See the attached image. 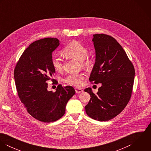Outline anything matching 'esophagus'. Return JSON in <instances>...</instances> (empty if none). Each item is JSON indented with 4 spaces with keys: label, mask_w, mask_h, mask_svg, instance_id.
Segmentation results:
<instances>
[{
    "label": "esophagus",
    "mask_w": 151,
    "mask_h": 151,
    "mask_svg": "<svg viewBox=\"0 0 151 151\" xmlns=\"http://www.w3.org/2000/svg\"><path fill=\"white\" fill-rule=\"evenodd\" d=\"M75 91L76 93H81L82 92H83V90L81 88H75Z\"/></svg>",
    "instance_id": "obj_1"
}]
</instances>
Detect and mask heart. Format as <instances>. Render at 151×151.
Returning <instances> with one entry per match:
<instances>
[{"instance_id": "obj_1", "label": "heart", "mask_w": 151, "mask_h": 151, "mask_svg": "<svg viewBox=\"0 0 151 151\" xmlns=\"http://www.w3.org/2000/svg\"><path fill=\"white\" fill-rule=\"evenodd\" d=\"M63 52L67 56L81 60V63L83 65H88L90 63L89 59L86 56L87 48L78 41H73L67 45L64 48ZM51 63L53 67L57 71H60L63 70V62L59 56H53ZM86 76V74L84 73H70L63 78V81L71 86H81L83 85Z\"/></svg>"}]
</instances>
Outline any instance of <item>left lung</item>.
<instances>
[{
	"label": "left lung",
	"mask_w": 151,
	"mask_h": 151,
	"mask_svg": "<svg viewBox=\"0 0 151 151\" xmlns=\"http://www.w3.org/2000/svg\"><path fill=\"white\" fill-rule=\"evenodd\" d=\"M96 60L89 80L102 83L95 94L85 89L91 99L85 106L87 115L100 122L110 120L126 108L131 96L135 69L122 46L112 37L94 34Z\"/></svg>",
	"instance_id": "left-lung-1"
}]
</instances>
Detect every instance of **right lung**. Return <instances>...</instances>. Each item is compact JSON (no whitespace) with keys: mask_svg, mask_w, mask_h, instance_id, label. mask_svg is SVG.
Masks as SVG:
<instances>
[{"mask_svg":"<svg viewBox=\"0 0 151 151\" xmlns=\"http://www.w3.org/2000/svg\"><path fill=\"white\" fill-rule=\"evenodd\" d=\"M59 42L55 38H45L32 42L22 53L14 71L16 86L22 103L30 115L44 123L60 119L65 114L68 101L76 92L73 87L61 84L55 92L47 90L46 82L56 81L52 78L55 70L51 59Z\"/></svg>","mask_w":151,"mask_h":151,"instance_id":"right-lung-1","label":"right lung"}]
</instances>
